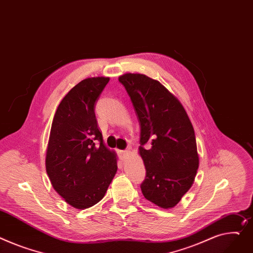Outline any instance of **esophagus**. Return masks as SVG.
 <instances>
[{
	"instance_id": "1",
	"label": "esophagus",
	"mask_w": 253,
	"mask_h": 253,
	"mask_svg": "<svg viewBox=\"0 0 253 253\" xmlns=\"http://www.w3.org/2000/svg\"><path fill=\"white\" fill-rule=\"evenodd\" d=\"M129 154H130V150H128V149H125V150H121V151H120V155H121L122 159H125Z\"/></svg>"
}]
</instances>
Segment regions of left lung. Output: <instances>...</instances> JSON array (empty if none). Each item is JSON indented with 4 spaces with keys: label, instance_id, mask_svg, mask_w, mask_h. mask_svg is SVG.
<instances>
[{
    "label": "left lung",
    "instance_id": "left-lung-1",
    "mask_svg": "<svg viewBox=\"0 0 253 253\" xmlns=\"http://www.w3.org/2000/svg\"><path fill=\"white\" fill-rule=\"evenodd\" d=\"M119 82L131 99L140 126L139 154L146 170L140 185L142 194L158 207L174 208L190 189L199 164L187 113L157 80L127 73L119 77Z\"/></svg>",
    "mask_w": 253,
    "mask_h": 253
}]
</instances>
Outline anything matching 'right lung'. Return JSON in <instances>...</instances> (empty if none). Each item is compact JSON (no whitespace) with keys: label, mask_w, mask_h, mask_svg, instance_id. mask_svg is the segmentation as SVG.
Segmentation results:
<instances>
[{"label":"right lung","mask_w":253,"mask_h":253,"mask_svg":"<svg viewBox=\"0 0 253 253\" xmlns=\"http://www.w3.org/2000/svg\"><path fill=\"white\" fill-rule=\"evenodd\" d=\"M110 78L80 81L60 103L50 128L45 169L54 189L73 208L102 199L117 172L114 151L103 142L95 103Z\"/></svg>","instance_id":"1"}]
</instances>
